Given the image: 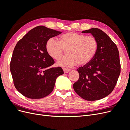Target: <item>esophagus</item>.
<instances>
[{
	"label": "esophagus",
	"instance_id": "obj_1",
	"mask_svg": "<svg viewBox=\"0 0 130 130\" xmlns=\"http://www.w3.org/2000/svg\"><path fill=\"white\" fill-rule=\"evenodd\" d=\"M63 72L64 73H68V72H69L70 71V69H68V68H63Z\"/></svg>",
	"mask_w": 130,
	"mask_h": 130
}]
</instances>
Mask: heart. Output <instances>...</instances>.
<instances>
[{
  "instance_id": "obj_1",
  "label": "heart",
  "mask_w": 130,
  "mask_h": 130,
  "mask_svg": "<svg viewBox=\"0 0 130 130\" xmlns=\"http://www.w3.org/2000/svg\"><path fill=\"white\" fill-rule=\"evenodd\" d=\"M45 49L49 55L54 60H58L67 50L68 55L60 59L58 66L70 67L78 64L85 66L91 61L98 49V41L92 36L69 32L61 36L59 41L52 37L47 41Z\"/></svg>"
}]
</instances>
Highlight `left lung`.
<instances>
[{"mask_svg":"<svg viewBox=\"0 0 130 130\" xmlns=\"http://www.w3.org/2000/svg\"><path fill=\"white\" fill-rule=\"evenodd\" d=\"M90 33L98 41L95 56L77 71L79 78L73 85L78 95L87 101L103 99L115 87L120 74L119 51L116 44L103 31L92 28L82 31Z\"/></svg>","mask_w":130,"mask_h":130,"instance_id":"1","label":"left lung"}]
</instances>
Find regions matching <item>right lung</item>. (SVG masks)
Instances as JSON below:
<instances>
[{"mask_svg": "<svg viewBox=\"0 0 130 130\" xmlns=\"http://www.w3.org/2000/svg\"><path fill=\"white\" fill-rule=\"evenodd\" d=\"M61 33L38 26L15 46L10 70L15 87L23 95L32 99L46 96L53 90L57 77L64 73L61 67H51L55 62L45 49L47 41Z\"/></svg>", "mask_w": 130, "mask_h": 130, "instance_id": "obj_1", "label": "right lung"}]
</instances>
